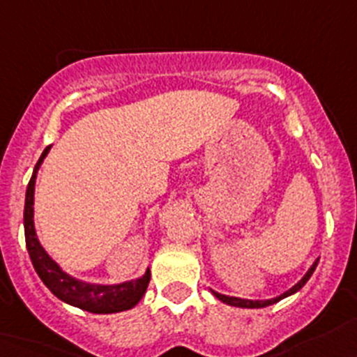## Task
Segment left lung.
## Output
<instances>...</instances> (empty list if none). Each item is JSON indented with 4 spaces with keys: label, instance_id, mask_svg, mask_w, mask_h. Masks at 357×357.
<instances>
[{
    "label": "left lung",
    "instance_id": "8db88e82",
    "mask_svg": "<svg viewBox=\"0 0 357 357\" xmlns=\"http://www.w3.org/2000/svg\"><path fill=\"white\" fill-rule=\"evenodd\" d=\"M317 264H319V258H317V260L313 261L312 267H310V269L306 271L305 276L301 278V280L297 281V283L292 287V289H289V290H287V292L280 294V296H276V297H271V299H241V297L225 296V294H219V292H215V290H212V289H211V292L214 294V296L218 297L219 301H223V303H227V305H230V306H237V308H266V306L274 305V303H278V301L285 299V297H289V296H292V294L299 292V290L306 285V281H308L310 278H312L313 271L317 269Z\"/></svg>",
    "mask_w": 357,
    "mask_h": 357
}]
</instances>
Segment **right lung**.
I'll list each match as a JSON object with an SVG mask.
<instances>
[{
    "mask_svg": "<svg viewBox=\"0 0 357 357\" xmlns=\"http://www.w3.org/2000/svg\"><path fill=\"white\" fill-rule=\"evenodd\" d=\"M51 150V145L45 146L33 169V175L29 178L28 189H26L24 202V235L26 248H28L29 258L37 271L38 278L44 281V285L51 290L60 301L70 306L84 310L90 313H119L134 308L142 297L145 296L146 287L150 281V269L145 274L134 280L114 283V285H102V283H88V281L77 280L65 273L56 261L49 257L47 251L42 248L37 237L33 221V204H35V181H37L38 168L44 162L45 155Z\"/></svg>",
    "mask_w": 357,
    "mask_h": 357,
    "instance_id": "right-lung-1",
    "label": "right lung"
}]
</instances>
